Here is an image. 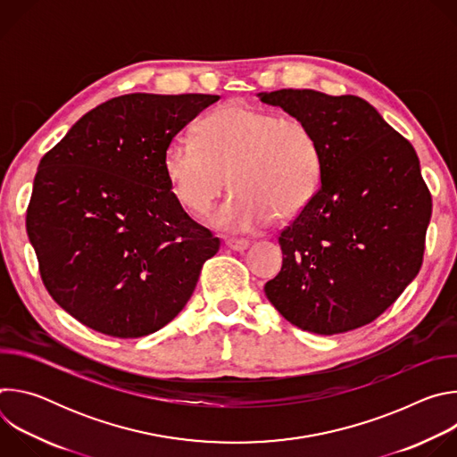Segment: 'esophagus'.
<instances>
[{
  "label": "esophagus",
  "instance_id": "34e87169",
  "mask_svg": "<svg viewBox=\"0 0 457 457\" xmlns=\"http://www.w3.org/2000/svg\"><path fill=\"white\" fill-rule=\"evenodd\" d=\"M226 245L233 251H245L249 247V240H245V238H228Z\"/></svg>",
  "mask_w": 457,
  "mask_h": 457
}]
</instances>
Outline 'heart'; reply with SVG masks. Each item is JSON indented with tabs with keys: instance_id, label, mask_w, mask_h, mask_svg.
Returning a JSON list of instances; mask_svg holds the SVG:
<instances>
[{
	"instance_id": "b5f03b06",
	"label": "heart",
	"mask_w": 457,
	"mask_h": 457,
	"mask_svg": "<svg viewBox=\"0 0 457 457\" xmlns=\"http://www.w3.org/2000/svg\"><path fill=\"white\" fill-rule=\"evenodd\" d=\"M162 170L175 201L191 215L213 206L229 175L235 191L210 224L251 231L273 217L287 222L307 208L320 186L321 152L302 119L229 101L203 119L199 136L168 141Z\"/></svg>"
}]
</instances>
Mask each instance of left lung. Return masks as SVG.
I'll return each mask as SVG.
<instances>
[{"mask_svg": "<svg viewBox=\"0 0 457 457\" xmlns=\"http://www.w3.org/2000/svg\"><path fill=\"white\" fill-rule=\"evenodd\" d=\"M258 97L307 122L321 152L320 187L278 237L284 262L266 296L302 331L358 329L423 262L432 199L416 150L361 97L309 88Z\"/></svg>", "mask_w": 457, "mask_h": 457, "instance_id": "left-lung-1", "label": "left lung"}]
</instances>
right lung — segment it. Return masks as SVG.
Returning a JSON list of instances; mask_svg holds the SVG:
<instances>
[{"mask_svg": "<svg viewBox=\"0 0 457 457\" xmlns=\"http://www.w3.org/2000/svg\"><path fill=\"white\" fill-rule=\"evenodd\" d=\"M128 94L85 113L39 162L27 233L50 296L87 328L141 338L186 305L220 240L170 191L162 154L217 103Z\"/></svg>", "mask_w": 457, "mask_h": 457, "instance_id": "obj_1", "label": "right lung"}]
</instances>
